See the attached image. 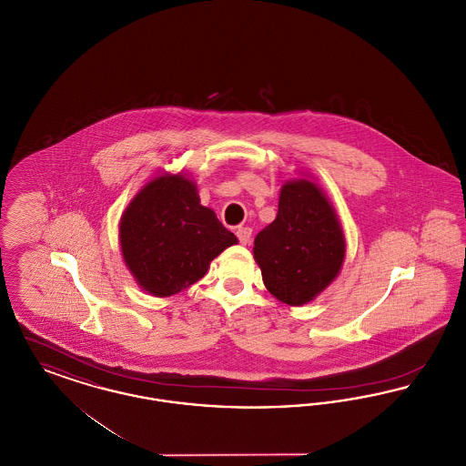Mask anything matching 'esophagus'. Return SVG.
I'll list each match as a JSON object with an SVG mask.
<instances>
[{"label":"esophagus","instance_id":"obj_1","mask_svg":"<svg viewBox=\"0 0 466 466\" xmlns=\"http://www.w3.org/2000/svg\"><path fill=\"white\" fill-rule=\"evenodd\" d=\"M236 234H238L241 244H249V241H251V228L249 227H239Z\"/></svg>","mask_w":466,"mask_h":466}]
</instances>
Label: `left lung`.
<instances>
[{"instance_id": "8db88e82", "label": "left lung", "mask_w": 466, "mask_h": 466, "mask_svg": "<svg viewBox=\"0 0 466 466\" xmlns=\"http://www.w3.org/2000/svg\"><path fill=\"white\" fill-rule=\"evenodd\" d=\"M344 255L342 225L323 190L309 179L287 181L276 220L253 246L266 289L289 306H304L337 278Z\"/></svg>"}]
</instances>
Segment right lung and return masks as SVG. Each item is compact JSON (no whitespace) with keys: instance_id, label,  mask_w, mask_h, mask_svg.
Wrapping results in <instances>:
<instances>
[{"instance_id":"add662e5","label":"right lung","mask_w":466,"mask_h":466,"mask_svg":"<svg viewBox=\"0 0 466 466\" xmlns=\"http://www.w3.org/2000/svg\"><path fill=\"white\" fill-rule=\"evenodd\" d=\"M118 236L136 283L156 297L188 289L238 243L215 211L200 204L198 185L183 173L148 181L126 208Z\"/></svg>"}]
</instances>
